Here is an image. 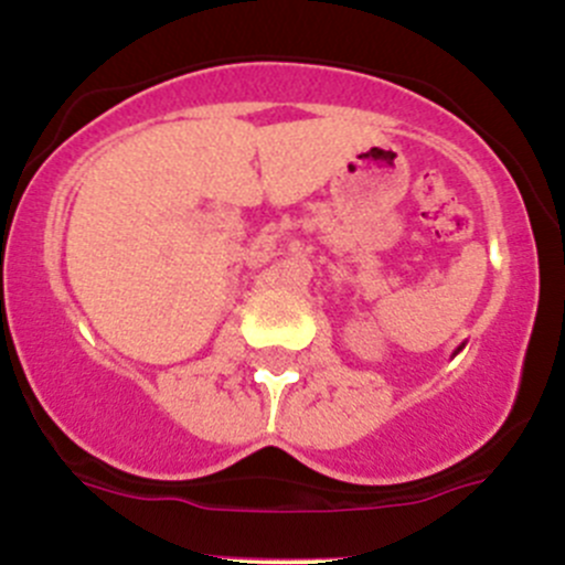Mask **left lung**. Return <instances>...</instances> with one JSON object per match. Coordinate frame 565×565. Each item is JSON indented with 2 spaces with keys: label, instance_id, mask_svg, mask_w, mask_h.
Masks as SVG:
<instances>
[{
  "label": "left lung",
  "instance_id": "obj_1",
  "mask_svg": "<svg viewBox=\"0 0 565 565\" xmlns=\"http://www.w3.org/2000/svg\"><path fill=\"white\" fill-rule=\"evenodd\" d=\"M459 350H461V347H459ZM459 350H457V352H459ZM457 352H454V355H457Z\"/></svg>",
  "mask_w": 565,
  "mask_h": 565
}]
</instances>
